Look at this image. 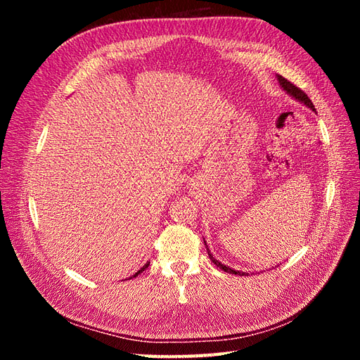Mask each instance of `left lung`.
I'll return each mask as SVG.
<instances>
[{"label":"left lung","mask_w":360,"mask_h":360,"mask_svg":"<svg viewBox=\"0 0 360 360\" xmlns=\"http://www.w3.org/2000/svg\"><path fill=\"white\" fill-rule=\"evenodd\" d=\"M278 81H279V85L282 86V89H284L291 97H294V99L296 101H299V102H302L303 105H307L308 108H311L312 111H315V108H314V103L311 102V99L309 97L304 94V91H302L299 86H296L294 84H291L288 79H285L284 76H281V75H278ZM205 243V242H204ZM205 248H207V254H209V257H210V259H212V263H214L217 267L219 269H222L224 271H228V274H233V275H240V276H246V275H249V274H246V271H238V270H234V269H231V267H228V266H225V264H222V263H219V261H217L212 254H210V249H209V246H207V243H205Z\"/></svg>","instance_id":"8db88e82"}]
</instances>
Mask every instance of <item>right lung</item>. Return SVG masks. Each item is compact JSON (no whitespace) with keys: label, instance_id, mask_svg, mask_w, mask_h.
Instances as JSON below:
<instances>
[{"label":"right lung","instance_id":"1","mask_svg":"<svg viewBox=\"0 0 360 360\" xmlns=\"http://www.w3.org/2000/svg\"><path fill=\"white\" fill-rule=\"evenodd\" d=\"M148 266H150V263H147V264H144V266H143V267H141V269H139V270H138V271H136V274H135V275H134V278H136V276H138V275H139V274H141V271H144V270H146V269H147V267H148Z\"/></svg>","mask_w":360,"mask_h":360}]
</instances>
